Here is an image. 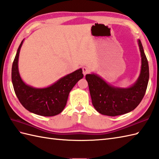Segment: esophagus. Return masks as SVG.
<instances>
[{
  "label": "esophagus",
  "instance_id": "34e87169",
  "mask_svg": "<svg viewBox=\"0 0 159 159\" xmlns=\"http://www.w3.org/2000/svg\"><path fill=\"white\" fill-rule=\"evenodd\" d=\"M82 70H83L84 75H86L87 73H89V69L88 68L87 66H83V67H82Z\"/></svg>",
  "mask_w": 159,
  "mask_h": 159
}]
</instances>
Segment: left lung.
<instances>
[{
  "label": "left lung",
  "instance_id": "obj_1",
  "mask_svg": "<svg viewBox=\"0 0 159 159\" xmlns=\"http://www.w3.org/2000/svg\"><path fill=\"white\" fill-rule=\"evenodd\" d=\"M138 45L142 57L140 75L136 82L129 88L114 87L97 74H87L92 103L96 110L103 115L116 116L135 109L145 95L149 80V66L142 42Z\"/></svg>",
  "mask_w": 159,
  "mask_h": 159
}]
</instances>
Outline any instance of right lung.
<instances>
[{"label": "right lung", "mask_w": 159, "mask_h": 159, "mask_svg": "<svg viewBox=\"0 0 159 159\" xmlns=\"http://www.w3.org/2000/svg\"><path fill=\"white\" fill-rule=\"evenodd\" d=\"M23 41L17 49L11 69V80L16 96L23 107L33 114L42 116L58 115L66 106L70 91L83 78L82 69L68 74L44 89L27 85L21 78L18 70L19 54Z\"/></svg>", "instance_id": "right-lung-1"}]
</instances>
